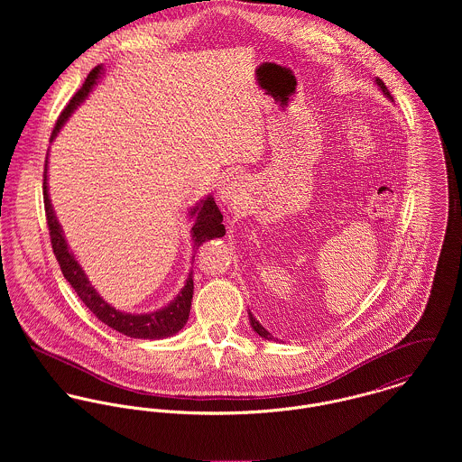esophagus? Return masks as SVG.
<instances>
[{
    "label": "esophagus",
    "instance_id": "esophagus-1",
    "mask_svg": "<svg viewBox=\"0 0 462 462\" xmlns=\"http://www.w3.org/2000/svg\"><path fill=\"white\" fill-rule=\"evenodd\" d=\"M244 180L242 176H231L227 178L220 189H218V199L224 202V204H233L236 202L238 199L242 198V192H244Z\"/></svg>",
    "mask_w": 462,
    "mask_h": 462
}]
</instances>
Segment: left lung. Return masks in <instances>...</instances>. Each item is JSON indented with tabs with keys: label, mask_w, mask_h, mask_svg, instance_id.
I'll return each instance as SVG.
<instances>
[{
	"label": "left lung",
	"mask_w": 462,
	"mask_h": 462,
	"mask_svg": "<svg viewBox=\"0 0 462 462\" xmlns=\"http://www.w3.org/2000/svg\"><path fill=\"white\" fill-rule=\"evenodd\" d=\"M375 83H377V85H379V87H381V90H383V92H384V94H386V97H390V99H393V96H392V94H390V90H388V87H386V85H384V81H383V79H381V78H377V79H375ZM249 320H251V326H253V329L256 330V332H258V334H260V336H262V337H264V339H273V336H272V334H270V332H268V330L264 329L263 326H262V324H260V322H258V320H256V319H254V317H253V313H249Z\"/></svg>",
	"instance_id": "8db88e82"
}]
</instances>
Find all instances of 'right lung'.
<instances>
[{"instance_id": "add662e5", "label": "right lung", "mask_w": 462, "mask_h": 462, "mask_svg": "<svg viewBox=\"0 0 462 462\" xmlns=\"http://www.w3.org/2000/svg\"><path fill=\"white\" fill-rule=\"evenodd\" d=\"M103 74V67H94L85 83L81 85V88L72 96V99L69 101L64 112L60 114L53 133H51V142L57 136V133L60 132V128L64 126L69 116L85 101V97L88 96V92L92 90V87L97 83V79ZM44 209H46V220H48V227H50V236H51V247L53 253L59 260V264L62 268V273L67 279V282L74 288V291L78 293V297L83 300V304L97 317V320H101L103 324H106L112 329L119 330L130 337H143V339H162L167 336L176 334L178 330L183 329L189 315H190V306H192V295H194V279H192V272L189 273L187 284L183 286V290L180 291V295L165 308L152 311V313H143V315H132V313H123L116 308H112L106 300H103V297H99V293L94 290V286L90 284V281L87 279L85 272L81 270V266L76 262L74 254L69 251L67 247L66 238H64V231L55 217L51 200L48 196V158H46V165H44ZM190 215L196 218V224L192 226V238H194V249H199L204 242L213 240V238H220L226 235V227L222 224V213L218 209V206L215 204L213 198L204 199L200 200ZM196 258V256H194Z\"/></svg>"}]
</instances>
